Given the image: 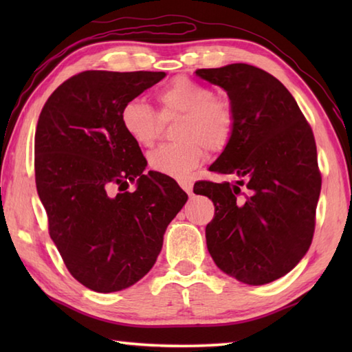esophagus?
Instances as JSON below:
<instances>
[{
    "label": "esophagus",
    "mask_w": 352,
    "mask_h": 352,
    "mask_svg": "<svg viewBox=\"0 0 352 352\" xmlns=\"http://www.w3.org/2000/svg\"><path fill=\"white\" fill-rule=\"evenodd\" d=\"M180 186H182V189H183L186 193H188V195H190L192 189H193V183H192V182H188V180L180 182Z\"/></svg>",
    "instance_id": "obj_1"
}]
</instances>
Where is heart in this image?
Returning a JSON list of instances; mask_svg holds the SVG:
<instances>
[{
  "instance_id": "1",
  "label": "heart",
  "mask_w": 352,
  "mask_h": 352,
  "mask_svg": "<svg viewBox=\"0 0 352 352\" xmlns=\"http://www.w3.org/2000/svg\"><path fill=\"white\" fill-rule=\"evenodd\" d=\"M164 121L180 116L174 129L178 142L162 145L148 155L153 170L172 178L189 177L206 160L207 148L222 151L233 138L236 116L227 100L214 98L213 89L188 77H177L157 92ZM125 133L140 146H151L162 130L157 111L142 98L121 109Z\"/></svg>"
}]
</instances>
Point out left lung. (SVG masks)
I'll return each instance as SVG.
<instances>
[{"mask_svg":"<svg viewBox=\"0 0 352 352\" xmlns=\"http://www.w3.org/2000/svg\"><path fill=\"white\" fill-rule=\"evenodd\" d=\"M195 74L227 92L236 116L233 138L208 168L234 183L193 188L214 204L207 250L221 271L261 286L290 272L310 248L320 193L315 138L294 96L269 72L233 63Z\"/></svg>","mask_w":352,"mask_h":352,"instance_id":"1","label":"left lung"}]
</instances>
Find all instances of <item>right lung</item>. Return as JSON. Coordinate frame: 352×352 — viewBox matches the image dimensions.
Wrapping results in <instances>:
<instances>
[{
	"label": "right lung",
	"instance_id": "right-lung-1",
	"mask_svg": "<svg viewBox=\"0 0 352 352\" xmlns=\"http://www.w3.org/2000/svg\"><path fill=\"white\" fill-rule=\"evenodd\" d=\"M164 76L85 71L51 94L37 121L36 188L50 236L74 278L100 294L149 272L188 201L170 177L144 174L145 157L121 124L124 104ZM134 181L137 190L126 192Z\"/></svg>",
	"mask_w": 352,
	"mask_h": 352
}]
</instances>
